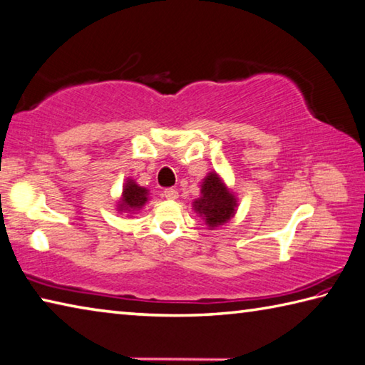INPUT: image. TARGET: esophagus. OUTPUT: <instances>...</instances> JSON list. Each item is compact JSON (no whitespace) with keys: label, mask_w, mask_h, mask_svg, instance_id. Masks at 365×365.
I'll use <instances>...</instances> for the list:
<instances>
[{"label":"esophagus","mask_w":365,"mask_h":365,"mask_svg":"<svg viewBox=\"0 0 365 365\" xmlns=\"http://www.w3.org/2000/svg\"><path fill=\"white\" fill-rule=\"evenodd\" d=\"M164 196L168 197V200H177L178 191L175 188H165L164 190Z\"/></svg>","instance_id":"esophagus-1"}]
</instances>
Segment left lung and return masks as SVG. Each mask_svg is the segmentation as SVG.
Listing matches in <instances>:
<instances>
[{"label":"left lung","mask_w":365,"mask_h":365,"mask_svg":"<svg viewBox=\"0 0 365 365\" xmlns=\"http://www.w3.org/2000/svg\"><path fill=\"white\" fill-rule=\"evenodd\" d=\"M201 197L195 201V209L204 215L210 228L227 223L235 215L236 200L225 188L217 174H209L201 187Z\"/></svg>","instance_id":"1"}]
</instances>
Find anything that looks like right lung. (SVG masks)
<instances>
[{
  "mask_svg": "<svg viewBox=\"0 0 365 365\" xmlns=\"http://www.w3.org/2000/svg\"><path fill=\"white\" fill-rule=\"evenodd\" d=\"M147 195H148L147 190L138 187L135 182L129 180L125 183L124 191H123V201L119 205H121V209L129 210V212L140 209L145 204V201H147Z\"/></svg>",
  "mask_w": 365,
  "mask_h": 365,
  "instance_id": "obj_1",
  "label": "right lung"
}]
</instances>
